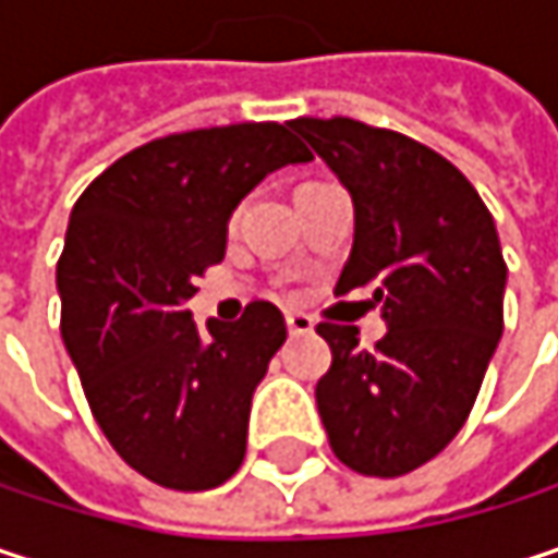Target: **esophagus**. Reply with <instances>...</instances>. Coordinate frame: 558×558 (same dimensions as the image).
Returning a JSON list of instances; mask_svg holds the SVG:
<instances>
[{
    "label": "esophagus",
    "instance_id": "1",
    "mask_svg": "<svg viewBox=\"0 0 558 558\" xmlns=\"http://www.w3.org/2000/svg\"><path fill=\"white\" fill-rule=\"evenodd\" d=\"M287 332L290 336H306V332H313V316H306V313H300V310H287Z\"/></svg>",
    "mask_w": 558,
    "mask_h": 558
}]
</instances>
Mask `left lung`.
Instances as JSON below:
<instances>
[{
	"label": "left lung",
	"instance_id": "obj_1",
	"mask_svg": "<svg viewBox=\"0 0 558 558\" xmlns=\"http://www.w3.org/2000/svg\"><path fill=\"white\" fill-rule=\"evenodd\" d=\"M355 203L336 293L375 283L388 332L319 323L332 365L316 385L329 446L359 475L397 478L465 426L504 332L501 242L488 206L433 148L359 119H293Z\"/></svg>",
	"mask_w": 558,
	"mask_h": 558
}]
</instances>
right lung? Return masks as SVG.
Masks as SVG:
<instances>
[{
  "instance_id": "right-lung-1",
  "label": "right lung",
  "mask_w": 558,
  "mask_h": 558,
  "mask_svg": "<svg viewBox=\"0 0 558 558\" xmlns=\"http://www.w3.org/2000/svg\"><path fill=\"white\" fill-rule=\"evenodd\" d=\"M293 122H239L155 138L73 203L57 262L60 336L112 449L148 482L209 492L245 459L252 393L287 326L255 300L196 329L183 303L226 255L232 209L271 170L313 155Z\"/></svg>"
}]
</instances>
